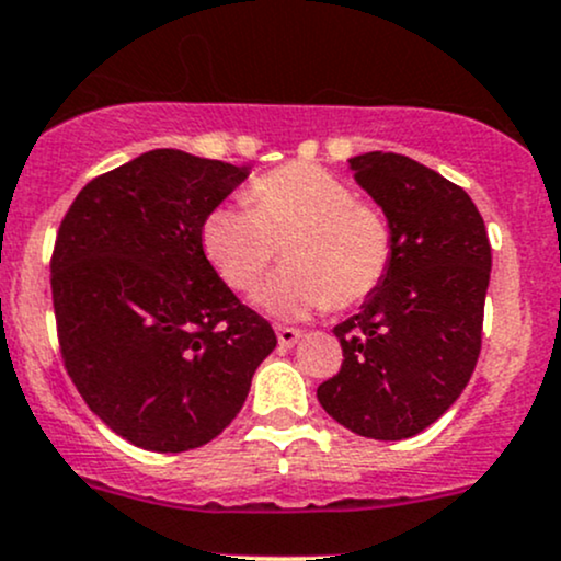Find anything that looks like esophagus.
Returning <instances> with one entry per match:
<instances>
[{"mask_svg":"<svg viewBox=\"0 0 561 561\" xmlns=\"http://www.w3.org/2000/svg\"><path fill=\"white\" fill-rule=\"evenodd\" d=\"M299 336H301L299 329H291V325H278L280 347H294V344L299 342Z\"/></svg>","mask_w":561,"mask_h":561,"instance_id":"1","label":"esophagus"}]
</instances>
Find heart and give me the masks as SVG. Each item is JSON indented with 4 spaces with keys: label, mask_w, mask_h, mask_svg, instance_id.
<instances>
[{
    "label": "heart",
    "mask_w": 561,
    "mask_h": 561,
    "mask_svg": "<svg viewBox=\"0 0 561 561\" xmlns=\"http://www.w3.org/2000/svg\"><path fill=\"white\" fill-rule=\"evenodd\" d=\"M247 206H217L201 225V247L232 291L260 286L283 243L286 267L270 278L260 307L297 320L355 307L376 294L394 260L387 211L314 163H286L249 185Z\"/></svg>",
    "instance_id": "obj_1"
}]
</instances>
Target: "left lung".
Here are the masks:
<instances>
[{
    "label": "left lung",
    "instance_id": "obj_1",
    "mask_svg": "<svg viewBox=\"0 0 561 561\" xmlns=\"http://www.w3.org/2000/svg\"><path fill=\"white\" fill-rule=\"evenodd\" d=\"M387 211L394 260L360 312L339 323L342 368L318 387L323 411L370 439H408L463 392L482 347L490 241L467 191L400 153L350 159Z\"/></svg>",
    "mask_w": 561,
    "mask_h": 561
}]
</instances>
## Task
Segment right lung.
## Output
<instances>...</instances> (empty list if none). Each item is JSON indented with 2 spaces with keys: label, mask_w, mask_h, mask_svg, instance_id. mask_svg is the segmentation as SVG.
Wrapping results in <instances>:
<instances>
[{
  "label": "right lung",
  "mask_w": 561,
  "mask_h": 561,
  "mask_svg": "<svg viewBox=\"0 0 561 561\" xmlns=\"http://www.w3.org/2000/svg\"><path fill=\"white\" fill-rule=\"evenodd\" d=\"M247 174L148 150L87 182L62 217L49 262L62 365L94 416L137 448L211 443L278 344L201 247L206 214Z\"/></svg>",
  "instance_id": "1"
}]
</instances>
